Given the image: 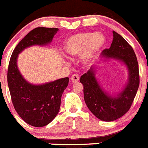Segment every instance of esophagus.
Here are the masks:
<instances>
[{"label": "esophagus", "mask_w": 148, "mask_h": 148, "mask_svg": "<svg viewBox=\"0 0 148 148\" xmlns=\"http://www.w3.org/2000/svg\"><path fill=\"white\" fill-rule=\"evenodd\" d=\"M71 79L73 82H77L79 81V76L77 75V74H73V75L71 77Z\"/></svg>", "instance_id": "obj_1"}]
</instances>
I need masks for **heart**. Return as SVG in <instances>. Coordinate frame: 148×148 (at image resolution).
<instances>
[{
  "instance_id": "heart-1",
  "label": "heart",
  "mask_w": 148,
  "mask_h": 148,
  "mask_svg": "<svg viewBox=\"0 0 148 148\" xmlns=\"http://www.w3.org/2000/svg\"><path fill=\"white\" fill-rule=\"evenodd\" d=\"M106 43L103 34L90 32L73 34L65 42L66 54L71 58L81 54V60L86 64L92 62Z\"/></svg>"
}]
</instances>
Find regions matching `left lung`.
<instances>
[{
  "mask_svg": "<svg viewBox=\"0 0 148 148\" xmlns=\"http://www.w3.org/2000/svg\"><path fill=\"white\" fill-rule=\"evenodd\" d=\"M113 36L110 47L102 54L108 59L119 60L127 67L128 79L123 90L114 96L104 90L96 78V66L80 77L86 106L96 117L106 122L119 119L128 111L139 86V65L134 49L120 34L113 31Z\"/></svg>",
  "mask_w": 148,
  "mask_h": 148,
  "instance_id": "8db88e82",
  "label": "left lung"
}]
</instances>
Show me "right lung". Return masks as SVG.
I'll return each instance as SVG.
<instances>
[{
	"instance_id": "1",
	"label": "right lung",
	"mask_w": 148,
	"mask_h": 148,
	"mask_svg": "<svg viewBox=\"0 0 148 148\" xmlns=\"http://www.w3.org/2000/svg\"><path fill=\"white\" fill-rule=\"evenodd\" d=\"M58 30V28L34 29L20 41L9 60L7 81L13 106L21 119L34 127L47 125L58 115L61 97L69 79L65 77L42 85L30 83L19 71L18 54L30 46L49 44Z\"/></svg>"
}]
</instances>
